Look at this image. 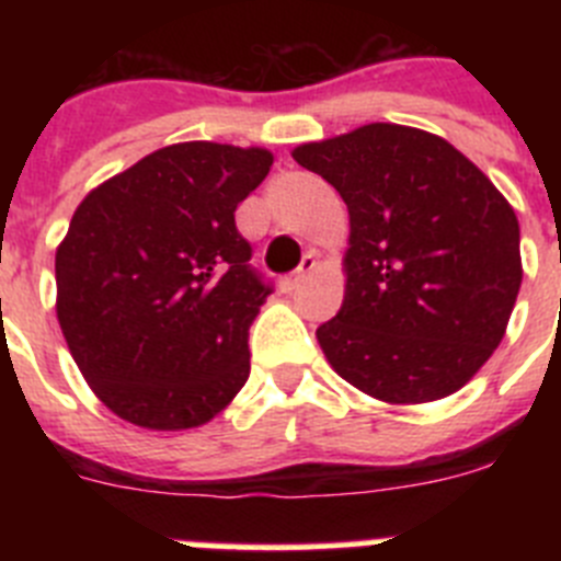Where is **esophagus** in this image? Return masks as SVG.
I'll list each match as a JSON object with an SVG mask.
<instances>
[{
    "instance_id": "34e87169",
    "label": "esophagus",
    "mask_w": 561,
    "mask_h": 561,
    "mask_svg": "<svg viewBox=\"0 0 561 561\" xmlns=\"http://www.w3.org/2000/svg\"><path fill=\"white\" fill-rule=\"evenodd\" d=\"M314 266H317V255H314V252H306L304 261H300V266H297L295 272H289V275H284V280H280V284H284V289L286 291L297 289V286L304 284L306 275H309V272L314 270Z\"/></svg>"
}]
</instances>
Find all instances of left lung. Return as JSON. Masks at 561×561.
<instances>
[{
  "label": "left lung",
  "instance_id": "8db88e82",
  "mask_svg": "<svg viewBox=\"0 0 561 561\" xmlns=\"http://www.w3.org/2000/svg\"><path fill=\"white\" fill-rule=\"evenodd\" d=\"M291 157L334 185L351 216L345 300L317 329L331 368L390 404L463 388L503 340L523 284L503 193L447 140L393 123Z\"/></svg>",
  "mask_w": 561,
  "mask_h": 561
}]
</instances>
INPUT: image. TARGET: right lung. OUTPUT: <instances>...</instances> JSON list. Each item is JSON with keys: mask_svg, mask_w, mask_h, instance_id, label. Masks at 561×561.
I'll return each mask as SVG.
<instances>
[{"mask_svg": "<svg viewBox=\"0 0 561 561\" xmlns=\"http://www.w3.org/2000/svg\"><path fill=\"white\" fill-rule=\"evenodd\" d=\"M272 153L180 142L78 205L56 252L58 323L112 413L148 430L199 427L250 376V325L272 284L250 264L236 207Z\"/></svg>", "mask_w": 561, "mask_h": 561, "instance_id": "add662e5", "label": "right lung"}]
</instances>
